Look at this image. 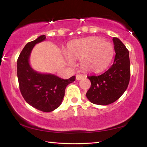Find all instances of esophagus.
Segmentation results:
<instances>
[{"mask_svg":"<svg viewBox=\"0 0 147 147\" xmlns=\"http://www.w3.org/2000/svg\"><path fill=\"white\" fill-rule=\"evenodd\" d=\"M84 78V76L82 75V74H77L76 76V79L77 80H82Z\"/></svg>","mask_w":147,"mask_h":147,"instance_id":"obj_1","label":"esophagus"}]
</instances>
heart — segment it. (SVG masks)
Wrapping results in <instances>:
<instances>
[{"label":"heart","instance_id":"heart-1","mask_svg":"<svg viewBox=\"0 0 147 147\" xmlns=\"http://www.w3.org/2000/svg\"><path fill=\"white\" fill-rule=\"evenodd\" d=\"M69 54L74 59L81 61L84 71L99 73L108 67L112 60L114 50L112 45L98 38L81 39L71 45ZM67 63L73 65L74 62L70 56H66Z\"/></svg>","mask_w":147,"mask_h":147}]
</instances>
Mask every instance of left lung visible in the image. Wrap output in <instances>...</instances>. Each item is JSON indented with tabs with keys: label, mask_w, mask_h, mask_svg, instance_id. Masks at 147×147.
Listing matches in <instances>:
<instances>
[{
	"label": "left lung",
	"mask_w": 147,
	"mask_h": 147,
	"mask_svg": "<svg viewBox=\"0 0 147 147\" xmlns=\"http://www.w3.org/2000/svg\"><path fill=\"white\" fill-rule=\"evenodd\" d=\"M115 56L111 67L100 75L88 76L91 81L86 96L91 102L108 105L121 97L128 88L130 78V62L128 49L120 39L113 38Z\"/></svg>",
	"instance_id": "left-lung-1"
}]
</instances>
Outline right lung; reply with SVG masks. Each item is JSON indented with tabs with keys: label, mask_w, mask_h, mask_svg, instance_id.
<instances>
[{
	"label": "right lung",
	"mask_w": 147,
	"mask_h": 147,
	"mask_svg": "<svg viewBox=\"0 0 147 147\" xmlns=\"http://www.w3.org/2000/svg\"><path fill=\"white\" fill-rule=\"evenodd\" d=\"M45 39L43 35L24 47L17 59V78L20 91L26 102L38 110L51 112L60 106L66 87L75 81L76 77L64 80L54 74L38 73L31 67L29 58L32 50L35 45Z\"/></svg>",
	"instance_id": "add662e5"
}]
</instances>
